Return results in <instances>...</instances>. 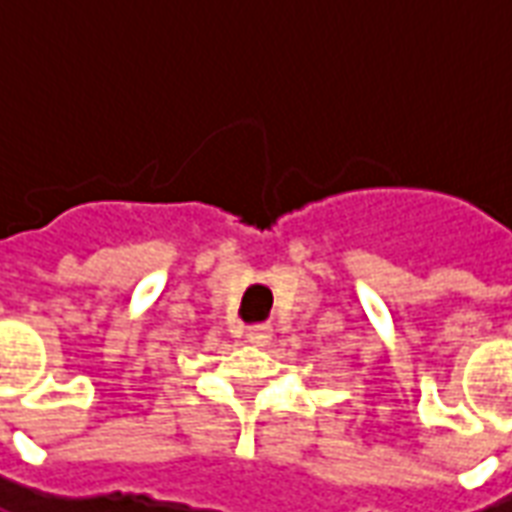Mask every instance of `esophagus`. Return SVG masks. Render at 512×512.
Masks as SVG:
<instances>
[{"instance_id":"obj_1","label":"esophagus","mask_w":512,"mask_h":512,"mask_svg":"<svg viewBox=\"0 0 512 512\" xmlns=\"http://www.w3.org/2000/svg\"><path fill=\"white\" fill-rule=\"evenodd\" d=\"M246 343H255V345H266L271 340V326L268 323H252V326H246Z\"/></svg>"}]
</instances>
